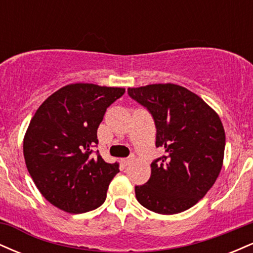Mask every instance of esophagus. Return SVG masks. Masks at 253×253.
<instances>
[{
  "mask_svg": "<svg viewBox=\"0 0 253 253\" xmlns=\"http://www.w3.org/2000/svg\"><path fill=\"white\" fill-rule=\"evenodd\" d=\"M121 162H123L124 165H128L130 162H133V157H128V158H123V159H121Z\"/></svg>",
  "mask_w": 253,
  "mask_h": 253,
  "instance_id": "obj_1",
  "label": "esophagus"
}]
</instances>
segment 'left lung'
Returning <instances> with one entry per match:
<instances>
[{
  "label": "left lung",
  "instance_id": "1",
  "mask_svg": "<svg viewBox=\"0 0 253 253\" xmlns=\"http://www.w3.org/2000/svg\"><path fill=\"white\" fill-rule=\"evenodd\" d=\"M128 94L151 112L156 146L165 151L151 164L146 184L135 187L136 200L158 214L189 210L221 171L226 135L220 117L199 95L175 83L128 88Z\"/></svg>",
  "mask_w": 253,
  "mask_h": 253
}]
</instances>
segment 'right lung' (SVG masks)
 <instances>
[{"label": "right lung", "mask_w": 253, "mask_h": 253, "mask_svg": "<svg viewBox=\"0 0 253 253\" xmlns=\"http://www.w3.org/2000/svg\"><path fill=\"white\" fill-rule=\"evenodd\" d=\"M124 92L117 86L71 83L46 98L31 119L24 136L25 163L54 207L81 214L104 202L119 164L91 152L104 113Z\"/></svg>", "instance_id": "obj_1"}]
</instances>
